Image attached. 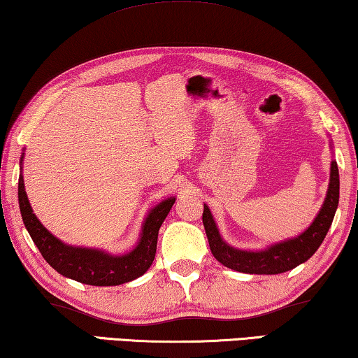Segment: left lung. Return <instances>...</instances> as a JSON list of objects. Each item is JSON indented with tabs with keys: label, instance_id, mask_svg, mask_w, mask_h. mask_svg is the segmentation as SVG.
<instances>
[{
	"label": "left lung",
	"instance_id": "obj_1",
	"mask_svg": "<svg viewBox=\"0 0 358 358\" xmlns=\"http://www.w3.org/2000/svg\"><path fill=\"white\" fill-rule=\"evenodd\" d=\"M337 205H339V169H337L336 161H332L329 187H327L324 203L310 228L298 234L296 238L272 244L264 251H243L223 241L207 205H203L202 222L208 238L210 251L220 264L236 272L275 275V273L292 271L306 262L317 251L329 231Z\"/></svg>",
	"mask_w": 358,
	"mask_h": 358
}]
</instances>
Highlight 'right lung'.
Wrapping results in <instances>:
<instances>
[{"label": "right lung", "instance_id": "right-lung-1", "mask_svg": "<svg viewBox=\"0 0 358 358\" xmlns=\"http://www.w3.org/2000/svg\"><path fill=\"white\" fill-rule=\"evenodd\" d=\"M17 197L22 222L43 259L63 277L96 287L120 285V283L135 280L148 271L155 261L158 231L176 202L174 197H169L151 208L150 213L146 215L143 227H141L138 244L124 256H112L99 249L68 246L53 236L32 212L26 189H24L22 174L19 176Z\"/></svg>", "mask_w": 358, "mask_h": 358}]
</instances>
